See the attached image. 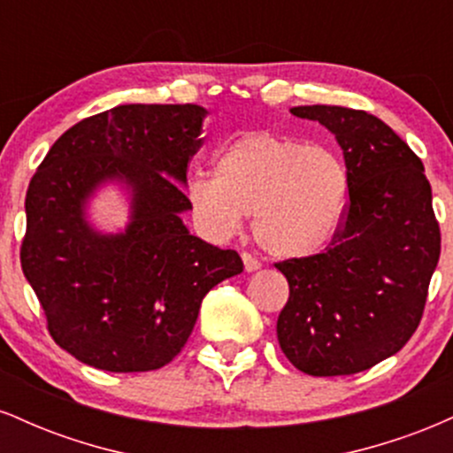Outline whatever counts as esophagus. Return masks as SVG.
<instances>
[{"label": "esophagus", "instance_id": "1", "mask_svg": "<svg viewBox=\"0 0 453 453\" xmlns=\"http://www.w3.org/2000/svg\"><path fill=\"white\" fill-rule=\"evenodd\" d=\"M242 264H244V270L247 273H253V270H257L262 264H259V259L256 256H251V253H242Z\"/></svg>", "mask_w": 453, "mask_h": 453}]
</instances>
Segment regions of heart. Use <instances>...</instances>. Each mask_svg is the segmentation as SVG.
Returning <instances> with one entry per match:
<instances>
[{
	"instance_id": "1",
	"label": "heart",
	"mask_w": 453,
	"mask_h": 453,
	"mask_svg": "<svg viewBox=\"0 0 453 453\" xmlns=\"http://www.w3.org/2000/svg\"><path fill=\"white\" fill-rule=\"evenodd\" d=\"M191 212L215 236H230L253 215V238L270 256L313 257L334 242L351 200V176L324 144L249 132L226 144L215 174L187 180Z\"/></svg>"
}]
</instances>
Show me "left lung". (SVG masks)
Wrapping results in <instances>:
<instances>
[{
    "label": "left lung",
    "mask_w": 453,
    "mask_h": 453,
    "mask_svg": "<svg viewBox=\"0 0 453 453\" xmlns=\"http://www.w3.org/2000/svg\"><path fill=\"white\" fill-rule=\"evenodd\" d=\"M292 112L339 140L351 200L324 253L274 264L289 285L279 345L306 375H356L403 349L422 321L441 256L433 191L422 159L375 114L345 106Z\"/></svg>",
    "instance_id": "1"
}]
</instances>
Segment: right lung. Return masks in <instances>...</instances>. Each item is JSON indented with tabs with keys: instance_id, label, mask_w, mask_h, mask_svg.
<instances>
[{
	"instance_id": "add662e5",
	"label": "right lung",
	"mask_w": 453,
	"mask_h": 453,
	"mask_svg": "<svg viewBox=\"0 0 453 453\" xmlns=\"http://www.w3.org/2000/svg\"><path fill=\"white\" fill-rule=\"evenodd\" d=\"M206 111L196 104H126L72 126L31 179L20 266L61 349L108 372L157 371L179 356L202 298L242 259L191 236L180 212ZM134 191L126 234L100 237L81 200L104 178Z\"/></svg>"
}]
</instances>
